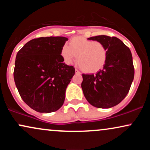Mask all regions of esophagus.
Wrapping results in <instances>:
<instances>
[{
  "label": "esophagus",
  "mask_w": 150,
  "mask_h": 150,
  "mask_svg": "<svg viewBox=\"0 0 150 150\" xmlns=\"http://www.w3.org/2000/svg\"><path fill=\"white\" fill-rule=\"evenodd\" d=\"M75 73L76 74H80V72L78 70H77V69H75Z\"/></svg>",
  "instance_id": "34e87169"
}]
</instances>
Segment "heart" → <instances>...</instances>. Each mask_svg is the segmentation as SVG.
Instances as JSON below:
<instances>
[{
  "label": "heart",
  "instance_id": "1",
  "mask_svg": "<svg viewBox=\"0 0 150 150\" xmlns=\"http://www.w3.org/2000/svg\"><path fill=\"white\" fill-rule=\"evenodd\" d=\"M61 55L67 64L77 57L78 65L85 73H93L104 67L108 56V49L101 42L85 37H73L61 50Z\"/></svg>",
  "mask_w": 150,
  "mask_h": 150
}]
</instances>
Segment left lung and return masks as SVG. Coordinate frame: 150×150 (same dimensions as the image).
<instances>
[{
  "label": "left lung",
  "instance_id": "obj_1",
  "mask_svg": "<svg viewBox=\"0 0 150 150\" xmlns=\"http://www.w3.org/2000/svg\"><path fill=\"white\" fill-rule=\"evenodd\" d=\"M87 39L102 43L108 49L106 62L96 74H82V92L97 108L116 106L126 97L134 79L131 51L116 37L99 35Z\"/></svg>",
  "mask_w": 150,
  "mask_h": 150
}]
</instances>
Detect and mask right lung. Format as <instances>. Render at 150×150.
<instances>
[{"label": "right lung", "instance_id": "add662e5", "mask_svg": "<svg viewBox=\"0 0 150 150\" xmlns=\"http://www.w3.org/2000/svg\"><path fill=\"white\" fill-rule=\"evenodd\" d=\"M68 38L40 37L30 41L17 53L14 80L22 100L40 113L57 111L75 71L63 63L61 50Z\"/></svg>", "mask_w": 150, "mask_h": 150}]
</instances>
